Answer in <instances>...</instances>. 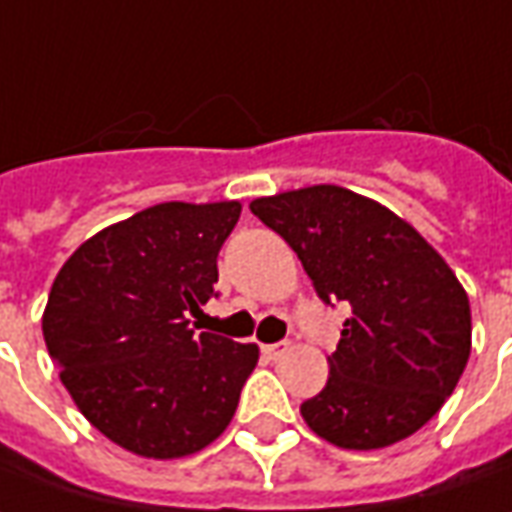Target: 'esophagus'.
<instances>
[{"instance_id": "1", "label": "esophagus", "mask_w": 512, "mask_h": 512, "mask_svg": "<svg viewBox=\"0 0 512 512\" xmlns=\"http://www.w3.org/2000/svg\"><path fill=\"white\" fill-rule=\"evenodd\" d=\"M288 352H291V343L288 341L266 343V346H263V355H266L268 360H280V357H285Z\"/></svg>"}]
</instances>
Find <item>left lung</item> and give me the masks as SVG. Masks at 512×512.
Wrapping results in <instances>:
<instances>
[{
	"mask_svg": "<svg viewBox=\"0 0 512 512\" xmlns=\"http://www.w3.org/2000/svg\"><path fill=\"white\" fill-rule=\"evenodd\" d=\"M324 305L343 302L330 377L302 416L341 449H382L413 435L455 391L471 352V307L455 271L388 207L338 185L255 199Z\"/></svg>",
	"mask_w": 512,
	"mask_h": 512,
	"instance_id": "8db88e82",
	"label": "left lung"
}]
</instances>
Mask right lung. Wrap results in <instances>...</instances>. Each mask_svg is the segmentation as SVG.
<instances>
[{
  "mask_svg": "<svg viewBox=\"0 0 512 512\" xmlns=\"http://www.w3.org/2000/svg\"><path fill=\"white\" fill-rule=\"evenodd\" d=\"M238 216V202L146 207L88 238L52 282L46 349L82 416L127 452L194 455L235 416L257 346L188 318L216 296Z\"/></svg>",
  "mask_w": 512,
  "mask_h": 512,
  "instance_id": "add662e5",
  "label": "right lung"
}]
</instances>
